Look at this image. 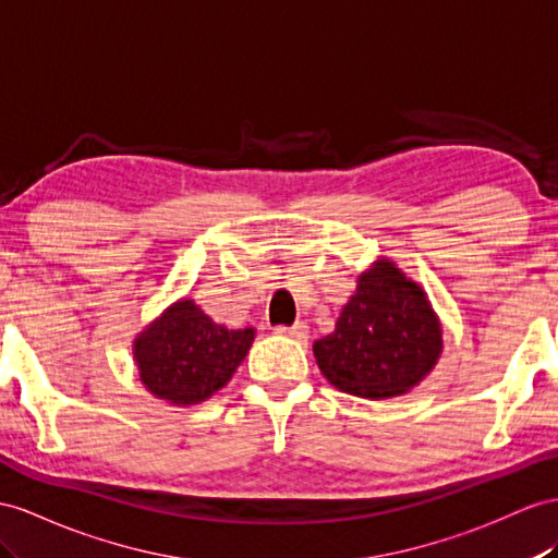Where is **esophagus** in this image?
<instances>
[{"instance_id":"obj_1","label":"esophagus","mask_w":558,"mask_h":558,"mask_svg":"<svg viewBox=\"0 0 558 558\" xmlns=\"http://www.w3.org/2000/svg\"><path fill=\"white\" fill-rule=\"evenodd\" d=\"M276 332L282 335V337H292V339H296V341H306V337H308V325H306V323H294L292 327L280 325V327H276Z\"/></svg>"}]
</instances>
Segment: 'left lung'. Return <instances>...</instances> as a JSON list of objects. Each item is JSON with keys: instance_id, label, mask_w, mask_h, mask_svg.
I'll use <instances>...</instances> for the list:
<instances>
[{"instance_id": "obj_1", "label": "left lung", "mask_w": 558, "mask_h": 558, "mask_svg": "<svg viewBox=\"0 0 558 558\" xmlns=\"http://www.w3.org/2000/svg\"><path fill=\"white\" fill-rule=\"evenodd\" d=\"M440 318L422 284L379 256L355 280L335 332L313 341L323 377L339 391L384 401L403 396L436 367Z\"/></svg>"}]
</instances>
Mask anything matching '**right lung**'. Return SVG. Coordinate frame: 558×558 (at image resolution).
<instances>
[{"instance_id":"add662e5","label":"right lung","mask_w":558,"mask_h":558,"mask_svg":"<svg viewBox=\"0 0 558 558\" xmlns=\"http://www.w3.org/2000/svg\"><path fill=\"white\" fill-rule=\"evenodd\" d=\"M254 337V327L231 330L181 296L134 337L132 353L146 391L185 408L207 401L231 381Z\"/></svg>"}]
</instances>
